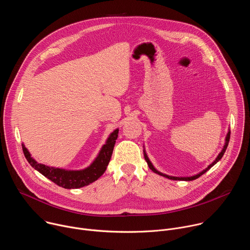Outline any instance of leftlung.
Wrapping results in <instances>:
<instances>
[{"label": "left lung", "mask_w": 250, "mask_h": 250, "mask_svg": "<svg viewBox=\"0 0 250 250\" xmlns=\"http://www.w3.org/2000/svg\"><path fill=\"white\" fill-rule=\"evenodd\" d=\"M229 137H230V130H229V131H228V133H227V136H226V138H225V145H224V147L222 148V151L219 153V155L217 156V158L213 160L207 168H205L204 170H202L201 172H199L198 174H195V175H192V176H187V177H176V176H170V175H167V174H164V173H162V172H160V171H158L155 167H154V165L152 164V162L150 161V159L148 158V156H147V153H146V147H145V145H144V154H145V159H146V161L147 162V165H148V167L154 172V173H156V174H158V175H160V176H163V177H165V178H168V179H170V180H178V181H192V180H195V179H197V178H199L200 176H202L203 174H205L208 170H209L213 165L215 164H217L221 159H222V157L224 156V154H225V152H226V150H227V147H228V146H229Z\"/></svg>", "instance_id": "8db88e82"}]
</instances>
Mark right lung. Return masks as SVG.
<instances>
[{
  "mask_svg": "<svg viewBox=\"0 0 250 250\" xmlns=\"http://www.w3.org/2000/svg\"><path fill=\"white\" fill-rule=\"evenodd\" d=\"M118 136L119 128H116L106 138L105 144L103 145L93 162L88 167L80 170H69L39 163L33 157H31V154L25 146L23 144L21 146L23 154L31 167L62 188L78 189L95 182L104 173L106 166L109 165L111 160Z\"/></svg>",
  "mask_w": 250,
  "mask_h": 250,
  "instance_id": "1",
  "label": "right lung"
}]
</instances>
